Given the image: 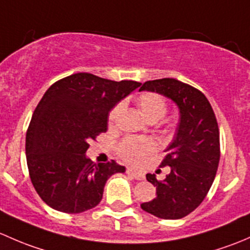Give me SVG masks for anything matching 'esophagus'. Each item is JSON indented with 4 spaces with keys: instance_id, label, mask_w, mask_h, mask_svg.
<instances>
[{
    "instance_id": "34e87169",
    "label": "esophagus",
    "mask_w": 250,
    "mask_h": 250,
    "mask_svg": "<svg viewBox=\"0 0 250 250\" xmlns=\"http://www.w3.org/2000/svg\"><path fill=\"white\" fill-rule=\"evenodd\" d=\"M126 173H127L128 176L133 177V178H135V179H137V181H143V179H144V174L143 173H140V172H136V171H133V169H131V168L126 169Z\"/></svg>"
}]
</instances>
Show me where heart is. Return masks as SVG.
I'll use <instances>...</instances> for the list:
<instances>
[{"label":"heart","mask_w":250,"mask_h":250,"mask_svg":"<svg viewBox=\"0 0 250 250\" xmlns=\"http://www.w3.org/2000/svg\"><path fill=\"white\" fill-rule=\"evenodd\" d=\"M137 106L146 119L150 123L158 122L167 112V102L158 92H143L137 97ZM123 112V104H115L108 113V125L117 124ZM156 150L155 143L148 138H124L117 146L118 155L130 165H140L153 155Z\"/></svg>","instance_id":"obj_1"}]
</instances>
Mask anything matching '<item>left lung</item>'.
Wrapping results in <instances>:
<instances>
[{
	"label": "left lung",
	"mask_w": 250,
	"mask_h": 250,
	"mask_svg": "<svg viewBox=\"0 0 250 250\" xmlns=\"http://www.w3.org/2000/svg\"><path fill=\"white\" fill-rule=\"evenodd\" d=\"M140 90L169 97L181 113L173 142L160 164L169 167V173L164 181L146 174V181L156 187V197L141 207L161 219H181L201 205L217 174L220 159L217 118L199 89L177 79L148 81Z\"/></svg>",
	"instance_id": "left-lung-1"
}]
</instances>
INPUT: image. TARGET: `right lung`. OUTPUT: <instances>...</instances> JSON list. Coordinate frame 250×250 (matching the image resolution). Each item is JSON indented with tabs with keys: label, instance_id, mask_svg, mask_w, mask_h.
Returning a JSON list of instances; mask_svg holds the SVG:
<instances>
[{
	"label": "right lung",
	"instance_id": "right-lung-1",
	"mask_svg": "<svg viewBox=\"0 0 250 250\" xmlns=\"http://www.w3.org/2000/svg\"><path fill=\"white\" fill-rule=\"evenodd\" d=\"M140 85L76 73L45 91L31 118L25 149L31 182L48 206L69 214L91 209L101 202L107 179L125 172L114 160L94 164L85 153L90 141L107 131L109 110Z\"/></svg>",
	"mask_w": 250,
	"mask_h": 250
}]
</instances>
